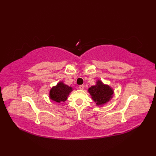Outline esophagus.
<instances>
[{
  "label": "esophagus",
  "mask_w": 156,
  "mask_h": 156,
  "mask_svg": "<svg viewBox=\"0 0 156 156\" xmlns=\"http://www.w3.org/2000/svg\"><path fill=\"white\" fill-rule=\"evenodd\" d=\"M79 89L83 90V89H84V85H80V86L79 87Z\"/></svg>",
  "instance_id": "34e87169"
}]
</instances>
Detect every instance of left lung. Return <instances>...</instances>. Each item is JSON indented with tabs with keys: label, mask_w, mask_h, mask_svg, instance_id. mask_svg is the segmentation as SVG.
Wrapping results in <instances>:
<instances>
[{
	"label": "left lung",
	"mask_w": 156,
	"mask_h": 156,
	"mask_svg": "<svg viewBox=\"0 0 156 156\" xmlns=\"http://www.w3.org/2000/svg\"><path fill=\"white\" fill-rule=\"evenodd\" d=\"M88 92L97 105H103L111 100L113 95V90L107 84H104L98 80L96 84L88 88Z\"/></svg>",
	"instance_id": "obj_1"
}]
</instances>
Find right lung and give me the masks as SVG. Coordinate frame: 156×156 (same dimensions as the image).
<instances>
[{
    "label": "right lung",
    "mask_w": 156,
    "mask_h": 156,
    "mask_svg": "<svg viewBox=\"0 0 156 156\" xmlns=\"http://www.w3.org/2000/svg\"><path fill=\"white\" fill-rule=\"evenodd\" d=\"M73 90L72 87H69L63 82H59L50 90L49 98L56 103L66 101L69 93Z\"/></svg>",
    "instance_id": "obj_1"
}]
</instances>
